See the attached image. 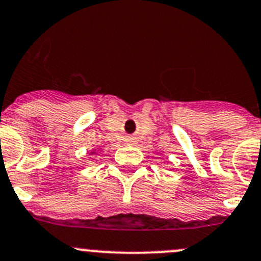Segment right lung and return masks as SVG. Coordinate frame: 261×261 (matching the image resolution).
<instances>
[{"label":"right lung","mask_w":261,"mask_h":261,"mask_svg":"<svg viewBox=\"0 0 261 261\" xmlns=\"http://www.w3.org/2000/svg\"><path fill=\"white\" fill-rule=\"evenodd\" d=\"M93 153H94V151H93Z\"/></svg>","instance_id":"add662e5"}]
</instances>
